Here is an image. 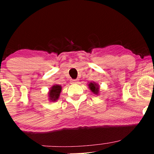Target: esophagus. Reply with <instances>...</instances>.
I'll use <instances>...</instances> for the list:
<instances>
[{
    "label": "esophagus",
    "mask_w": 154,
    "mask_h": 154,
    "mask_svg": "<svg viewBox=\"0 0 154 154\" xmlns=\"http://www.w3.org/2000/svg\"><path fill=\"white\" fill-rule=\"evenodd\" d=\"M71 83H78V80H77V79L71 80Z\"/></svg>",
    "instance_id": "1"
}]
</instances>
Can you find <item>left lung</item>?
I'll list each match as a JSON object with an SVG mask.
<instances>
[{
    "instance_id": "left-lung-1",
    "label": "left lung",
    "mask_w": 154,
    "mask_h": 154,
    "mask_svg": "<svg viewBox=\"0 0 154 154\" xmlns=\"http://www.w3.org/2000/svg\"><path fill=\"white\" fill-rule=\"evenodd\" d=\"M88 87L91 90V92H93L94 94H98L99 92H100V87H99L98 84L96 83L95 82H90L88 84Z\"/></svg>"
}]
</instances>
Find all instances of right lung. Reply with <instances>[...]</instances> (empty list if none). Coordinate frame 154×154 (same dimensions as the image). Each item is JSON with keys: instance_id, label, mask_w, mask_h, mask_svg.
Returning <instances> with one entry per match:
<instances>
[{"instance_id": "right-lung-1", "label": "right lung", "mask_w": 154, "mask_h": 154, "mask_svg": "<svg viewBox=\"0 0 154 154\" xmlns=\"http://www.w3.org/2000/svg\"><path fill=\"white\" fill-rule=\"evenodd\" d=\"M61 92H62V86L61 85L56 84V85L52 86L48 92L49 100L51 102H56L60 97Z\"/></svg>"}]
</instances>
